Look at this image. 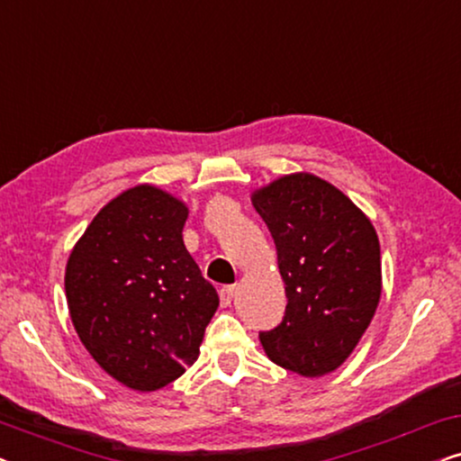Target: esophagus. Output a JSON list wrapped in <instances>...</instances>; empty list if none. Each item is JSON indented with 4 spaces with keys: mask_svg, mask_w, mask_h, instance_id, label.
<instances>
[{
    "mask_svg": "<svg viewBox=\"0 0 461 461\" xmlns=\"http://www.w3.org/2000/svg\"><path fill=\"white\" fill-rule=\"evenodd\" d=\"M232 298H235V285H224L222 289H220V304L229 306Z\"/></svg>",
    "mask_w": 461,
    "mask_h": 461,
    "instance_id": "esophagus-1",
    "label": "esophagus"
}]
</instances>
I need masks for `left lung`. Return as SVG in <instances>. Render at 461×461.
<instances>
[{"label": "left lung", "mask_w": 461, "mask_h": 461, "mask_svg": "<svg viewBox=\"0 0 461 461\" xmlns=\"http://www.w3.org/2000/svg\"><path fill=\"white\" fill-rule=\"evenodd\" d=\"M275 239L285 317L260 342L270 361L304 377L336 371L363 338L382 294L371 220L319 176H281L251 194Z\"/></svg>", "instance_id": "left-lung-1"}]
</instances>
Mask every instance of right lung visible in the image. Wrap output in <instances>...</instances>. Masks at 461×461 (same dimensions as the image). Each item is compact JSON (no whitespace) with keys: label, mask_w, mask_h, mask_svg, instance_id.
<instances>
[{"label":"right lung","mask_w":461,"mask_h":461,"mask_svg":"<svg viewBox=\"0 0 461 461\" xmlns=\"http://www.w3.org/2000/svg\"><path fill=\"white\" fill-rule=\"evenodd\" d=\"M188 207L138 185L109 201L68 256L67 304L94 361L123 386L153 393L197 361L220 304L182 241Z\"/></svg>","instance_id":"add662e5"}]
</instances>
